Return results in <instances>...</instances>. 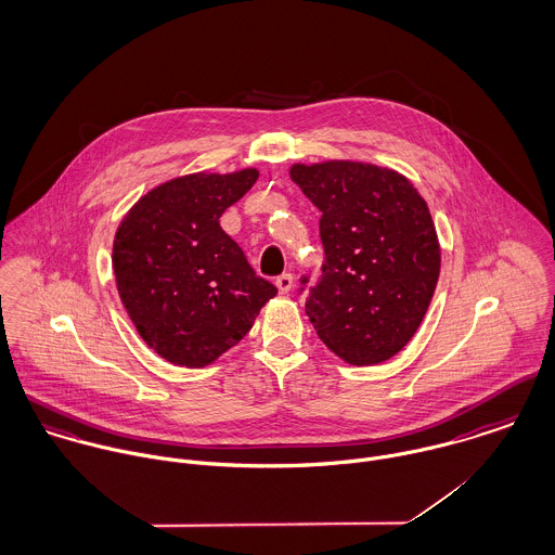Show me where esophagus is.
I'll return each mask as SVG.
<instances>
[{"label":"esophagus","instance_id":"esophagus-1","mask_svg":"<svg viewBox=\"0 0 555 555\" xmlns=\"http://www.w3.org/2000/svg\"><path fill=\"white\" fill-rule=\"evenodd\" d=\"M276 287H279L281 294H289L292 287H294V276L287 274V272L281 274V276H276Z\"/></svg>","mask_w":555,"mask_h":555}]
</instances>
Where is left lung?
I'll list each match as a JSON object with an SVG mask.
<instances>
[{
  "label": "left lung",
  "instance_id": "1",
  "mask_svg": "<svg viewBox=\"0 0 555 555\" xmlns=\"http://www.w3.org/2000/svg\"><path fill=\"white\" fill-rule=\"evenodd\" d=\"M289 177L321 210L325 261L307 298L317 336L347 364L387 362L415 336L438 283L426 199L400 172L362 162L294 164Z\"/></svg>",
  "mask_w": 555,
  "mask_h": 555
}]
</instances>
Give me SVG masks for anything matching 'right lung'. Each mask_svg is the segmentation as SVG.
Here are the masks:
<instances>
[{
	"label": "right lung",
	"mask_w": 555,
	"mask_h": 555,
	"mask_svg": "<svg viewBox=\"0 0 555 555\" xmlns=\"http://www.w3.org/2000/svg\"><path fill=\"white\" fill-rule=\"evenodd\" d=\"M259 172H197L142 195L113 243L125 310L166 362L202 369L238 345L276 287L257 276L219 225Z\"/></svg>",
	"instance_id": "1"
}]
</instances>
